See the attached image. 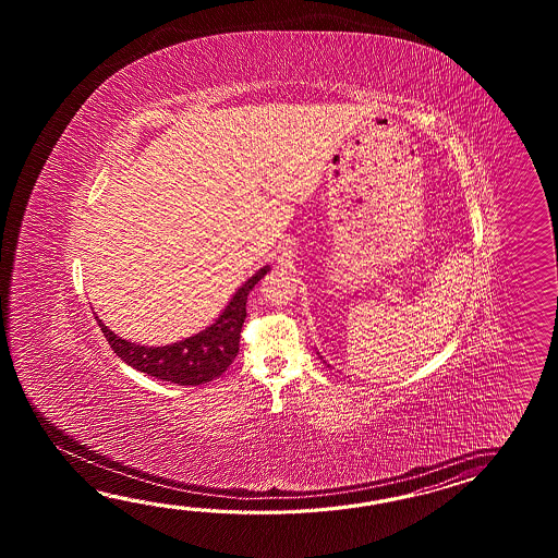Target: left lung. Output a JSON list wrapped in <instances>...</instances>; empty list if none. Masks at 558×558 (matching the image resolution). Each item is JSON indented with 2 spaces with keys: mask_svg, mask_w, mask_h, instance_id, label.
I'll return each instance as SVG.
<instances>
[{
  "mask_svg": "<svg viewBox=\"0 0 558 558\" xmlns=\"http://www.w3.org/2000/svg\"><path fill=\"white\" fill-rule=\"evenodd\" d=\"M317 355H319V353H317ZM319 359H323V356L319 355ZM323 363H325V361H323ZM327 367H329V365H327Z\"/></svg>",
  "mask_w": 558,
  "mask_h": 558,
  "instance_id": "obj_1",
  "label": "left lung"
}]
</instances>
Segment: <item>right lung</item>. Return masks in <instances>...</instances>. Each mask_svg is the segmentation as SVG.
<instances>
[{"mask_svg": "<svg viewBox=\"0 0 558 558\" xmlns=\"http://www.w3.org/2000/svg\"><path fill=\"white\" fill-rule=\"evenodd\" d=\"M271 271L269 265L262 267L250 277L229 299L221 315L203 331L181 339L178 343L149 347L131 343L107 327L95 315L111 349L130 367L147 373L155 379L169 380L178 385H203L223 375L239 353V337L243 320L247 317V295L265 275Z\"/></svg>", "mask_w": 558, "mask_h": 558, "instance_id": "add662e5", "label": "right lung"}]
</instances>
